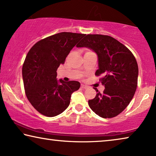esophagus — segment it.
<instances>
[{
    "label": "esophagus",
    "mask_w": 156,
    "mask_h": 156,
    "mask_svg": "<svg viewBox=\"0 0 156 156\" xmlns=\"http://www.w3.org/2000/svg\"><path fill=\"white\" fill-rule=\"evenodd\" d=\"M88 86L87 85H85L84 84H81V88H83V89H86V88H87Z\"/></svg>",
    "instance_id": "obj_1"
}]
</instances>
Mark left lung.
<instances>
[{
    "label": "left lung",
    "instance_id": "obj_1",
    "mask_svg": "<svg viewBox=\"0 0 156 156\" xmlns=\"http://www.w3.org/2000/svg\"><path fill=\"white\" fill-rule=\"evenodd\" d=\"M92 50L98 56L95 75L100 79L105 89L88 101L90 108L104 118H111L124 111L133 98L137 87L139 69L136 60L128 48L105 35L88 34L77 45Z\"/></svg>",
    "mask_w": 156,
    "mask_h": 156
}]
</instances>
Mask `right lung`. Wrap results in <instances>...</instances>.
Returning <instances> with one entry per match:
<instances>
[{
  "instance_id": "1",
  "label": "right lung",
  "mask_w": 156,
  "mask_h": 156,
  "mask_svg": "<svg viewBox=\"0 0 156 156\" xmlns=\"http://www.w3.org/2000/svg\"><path fill=\"white\" fill-rule=\"evenodd\" d=\"M85 34L62 32L39 41L28 52L22 77L28 100L48 117L62 113L69 106L72 93L80 88L78 81L57 79V70ZM78 45V44H77Z\"/></svg>"
}]
</instances>
